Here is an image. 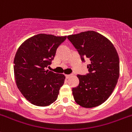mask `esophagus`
<instances>
[{
    "instance_id": "esophagus-1",
    "label": "esophagus",
    "mask_w": 132,
    "mask_h": 132,
    "mask_svg": "<svg viewBox=\"0 0 132 132\" xmlns=\"http://www.w3.org/2000/svg\"><path fill=\"white\" fill-rule=\"evenodd\" d=\"M65 77H66V78H69L70 77H71V75H65Z\"/></svg>"
}]
</instances>
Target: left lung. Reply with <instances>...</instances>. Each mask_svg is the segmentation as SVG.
Masks as SVG:
<instances>
[{
	"mask_svg": "<svg viewBox=\"0 0 132 132\" xmlns=\"http://www.w3.org/2000/svg\"><path fill=\"white\" fill-rule=\"evenodd\" d=\"M87 64L89 73L78 75L79 84L72 89L77 104L93 108L104 103L112 94L119 77V59L113 44L107 38L93 30L68 36Z\"/></svg>",
	"mask_w": 132,
	"mask_h": 132,
	"instance_id": "8db88e82",
	"label": "left lung"
}]
</instances>
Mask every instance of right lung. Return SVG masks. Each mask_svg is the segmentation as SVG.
Masks as SVG:
<instances>
[{"label": "right lung", "instance_id": "obj_1", "mask_svg": "<svg viewBox=\"0 0 132 132\" xmlns=\"http://www.w3.org/2000/svg\"><path fill=\"white\" fill-rule=\"evenodd\" d=\"M66 39V36L37 34L25 41L16 53V84L23 96L34 105H50L57 98L64 75L46 71L45 68L51 64L58 46Z\"/></svg>", "mask_w": 132, "mask_h": 132}]
</instances>
